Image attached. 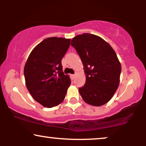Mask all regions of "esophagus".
Wrapping results in <instances>:
<instances>
[{
    "label": "esophagus",
    "instance_id": "1",
    "mask_svg": "<svg viewBox=\"0 0 146 146\" xmlns=\"http://www.w3.org/2000/svg\"><path fill=\"white\" fill-rule=\"evenodd\" d=\"M71 76L72 77V78H73V79L74 78V77H75V74H72V75H71Z\"/></svg>",
    "mask_w": 146,
    "mask_h": 146
}]
</instances>
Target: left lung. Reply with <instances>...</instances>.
<instances>
[{
  "instance_id": "obj_1",
  "label": "left lung",
  "mask_w": 146,
  "mask_h": 146,
  "mask_svg": "<svg viewBox=\"0 0 146 146\" xmlns=\"http://www.w3.org/2000/svg\"><path fill=\"white\" fill-rule=\"evenodd\" d=\"M71 45L82 62L86 83L79 92L86 103L100 106L110 100L118 88L120 62L107 42L89 33L73 38Z\"/></svg>"
}]
</instances>
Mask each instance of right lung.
<instances>
[{
	"label": "right lung",
	"instance_id": "right-lung-1",
	"mask_svg": "<svg viewBox=\"0 0 146 146\" xmlns=\"http://www.w3.org/2000/svg\"><path fill=\"white\" fill-rule=\"evenodd\" d=\"M70 39L50 37L33 50L24 68L26 86L32 96L43 106L52 108L62 102L70 78L62 72V59Z\"/></svg>",
	"mask_w": 146,
	"mask_h": 146
}]
</instances>
